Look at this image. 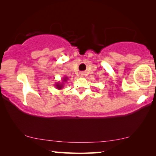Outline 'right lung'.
Returning a JSON list of instances; mask_svg holds the SVG:
<instances>
[{
    "label": "right lung",
    "mask_w": 156,
    "mask_h": 156,
    "mask_svg": "<svg viewBox=\"0 0 156 156\" xmlns=\"http://www.w3.org/2000/svg\"><path fill=\"white\" fill-rule=\"evenodd\" d=\"M67 79H68V77H67V76H65V77L63 78V82L62 83V84H61V83H57V84H55V87H56V88H57L58 89H61L62 88V87H64L63 83L65 82H67Z\"/></svg>",
    "instance_id": "add662e5"
}]
</instances>
